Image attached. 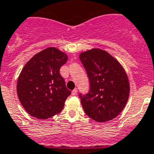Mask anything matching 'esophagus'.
Listing matches in <instances>:
<instances>
[{
	"label": "esophagus",
	"mask_w": 154,
	"mask_h": 154,
	"mask_svg": "<svg viewBox=\"0 0 154 154\" xmlns=\"http://www.w3.org/2000/svg\"><path fill=\"white\" fill-rule=\"evenodd\" d=\"M77 94V89H74V90L72 91V95H76Z\"/></svg>",
	"instance_id": "1"
}]
</instances>
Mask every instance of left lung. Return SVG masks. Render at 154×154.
<instances>
[{
	"mask_svg": "<svg viewBox=\"0 0 154 154\" xmlns=\"http://www.w3.org/2000/svg\"><path fill=\"white\" fill-rule=\"evenodd\" d=\"M90 82L85 94H79L85 113L97 122L111 120L123 111L129 96V82L121 64L108 52L92 49L80 55Z\"/></svg>",
	"mask_w": 154,
	"mask_h": 154,
	"instance_id": "left-lung-1",
	"label": "left lung"
}]
</instances>
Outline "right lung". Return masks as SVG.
<instances>
[{
  "mask_svg": "<svg viewBox=\"0 0 154 154\" xmlns=\"http://www.w3.org/2000/svg\"><path fill=\"white\" fill-rule=\"evenodd\" d=\"M67 60L66 54L48 48L35 55L22 69L17 80V96L31 116L48 119L62 111L71 94L60 73Z\"/></svg>",
  "mask_w": 154,
  "mask_h": 154,
  "instance_id": "1",
  "label": "right lung"
}]
</instances>
